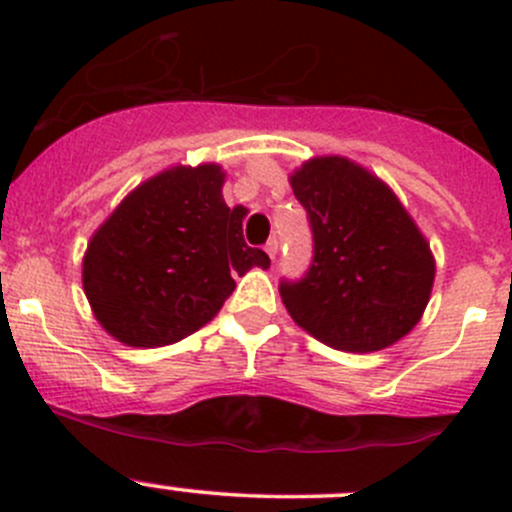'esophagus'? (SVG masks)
<instances>
[{"instance_id":"esophagus-1","label":"esophagus","mask_w":512,"mask_h":512,"mask_svg":"<svg viewBox=\"0 0 512 512\" xmlns=\"http://www.w3.org/2000/svg\"><path fill=\"white\" fill-rule=\"evenodd\" d=\"M277 250H280V242H277V237H272V240L265 245V252L270 255V260H275Z\"/></svg>"}]
</instances>
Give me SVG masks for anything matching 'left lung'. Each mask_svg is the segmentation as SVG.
<instances>
[{
	"label": "left lung",
	"instance_id": "obj_1",
	"mask_svg": "<svg viewBox=\"0 0 512 512\" xmlns=\"http://www.w3.org/2000/svg\"><path fill=\"white\" fill-rule=\"evenodd\" d=\"M314 255L280 282L289 317L342 352H379L411 332L431 297V247L391 188L349 158H312L289 178Z\"/></svg>",
	"mask_w": 512,
	"mask_h": 512
}]
</instances>
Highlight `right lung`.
<instances>
[{
	"label": "right lung",
	"mask_w": 512,
	"mask_h": 512,
	"mask_svg": "<svg viewBox=\"0 0 512 512\" xmlns=\"http://www.w3.org/2000/svg\"><path fill=\"white\" fill-rule=\"evenodd\" d=\"M220 165L163 170L123 198L94 232L84 292L101 327L128 347H163L198 332L235 289L232 275L270 267L227 208Z\"/></svg>",
	"instance_id": "add662e5"
}]
</instances>
